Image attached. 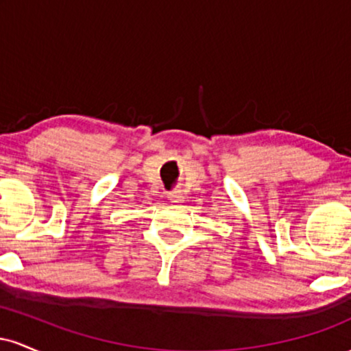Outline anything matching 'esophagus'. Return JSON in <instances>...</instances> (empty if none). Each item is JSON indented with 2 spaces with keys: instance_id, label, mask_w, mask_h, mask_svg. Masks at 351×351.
Here are the masks:
<instances>
[{
  "instance_id": "esophagus-1",
  "label": "esophagus",
  "mask_w": 351,
  "mask_h": 351,
  "mask_svg": "<svg viewBox=\"0 0 351 351\" xmlns=\"http://www.w3.org/2000/svg\"><path fill=\"white\" fill-rule=\"evenodd\" d=\"M168 199H170L171 203L178 204V203H181V201H183V195H181V191H170V193H168Z\"/></svg>"
}]
</instances>
